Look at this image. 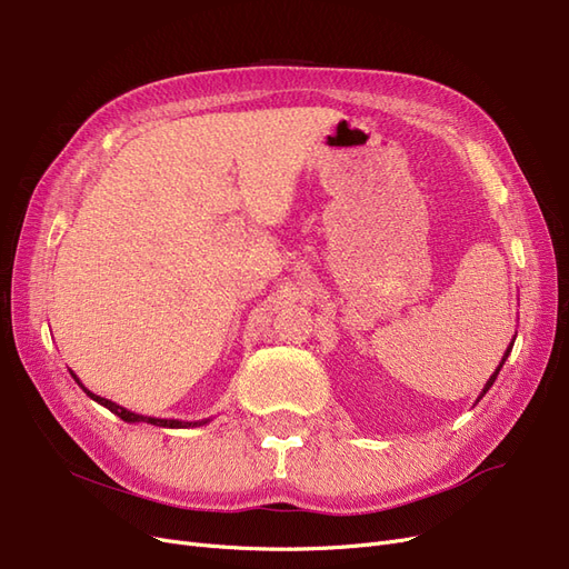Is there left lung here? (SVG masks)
<instances>
[{"mask_svg":"<svg viewBox=\"0 0 569 569\" xmlns=\"http://www.w3.org/2000/svg\"><path fill=\"white\" fill-rule=\"evenodd\" d=\"M513 339H516V337H513ZM511 346H513V343H509V346H507V351H505V356H502V362H500V365H498V369H496V372H492V375H490V379H488V381H486V386H483V390H481V392H479V400H481V398H483V395H486V392H488V390H490V386H492V383H496V379H498V375H500V369H502V365H505V360H507V358H509V353H511ZM479 400H477V402H479Z\"/></svg>","mask_w":569,"mask_h":569,"instance_id":"1","label":"left lung"}]
</instances>
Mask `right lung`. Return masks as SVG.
<instances>
[{
    "mask_svg": "<svg viewBox=\"0 0 569 569\" xmlns=\"http://www.w3.org/2000/svg\"><path fill=\"white\" fill-rule=\"evenodd\" d=\"M71 377H73V381H77L81 388H83V392L88 395L90 400H94L97 405H102V407H107L111 413H116L118 418H122V421L126 423H151V426H158V428H200V426H207L211 418H202V421H179V418H156V416H141V413H134V411H130V409H126V407H120V405H116V402H111V400H107V398H100V395H94L92 390H88L83 383H81V379L71 372Z\"/></svg>",
    "mask_w": 569,
    "mask_h": 569,
    "instance_id": "obj_1",
    "label": "right lung"
}]
</instances>
